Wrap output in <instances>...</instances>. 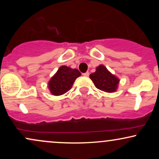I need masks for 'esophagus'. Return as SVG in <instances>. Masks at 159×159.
Instances as JSON below:
<instances>
[{
    "instance_id": "esophagus-1",
    "label": "esophagus",
    "mask_w": 159,
    "mask_h": 159,
    "mask_svg": "<svg viewBox=\"0 0 159 159\" xmlns=\"http://www.w3.org/2000/svg\"><path fill=\"white\" fill-rule=\"evenodd\" d=\"M89 75H90V74H89V72H85V73H83V75H84V76H85V77H88Z\"/></svg>"
}]
</instances>
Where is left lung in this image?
I'll return each mask as SVG.
<instances>
[{
  "label": "left lung",
  "instance_id": "1",
  "mask_svg": "<svg viewBox=\"0 0 159 159\" xmlns=\"http://www.w3.org/2000/svg\"><path fill=\"white\" fill-rule=\"evenodd\" d=\"M90 78L96 88L107 93L115 92L120 82L119 78L111 74L104 65L98 66L96 72L90 75Z\"/></svg>",
  "mask_w": 159,
  "mask_h": 159
}]
</instances>
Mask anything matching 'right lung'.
I'll return each instance as SVG.
<instances>
[{
    "instance_id": "right-lung-1",
    "label": "right lung",
    "mask_w": 159,
    "mask_h": 159,
    "mask_svg": "<svg viewBox=\"0 0 159 159\" xmlns=\"http://www.w3.org/2000/svg\"><path fill=\"white\" fill-rule=\"evenodd\" d=\"M81 75L78 69L62 66L49 81V90L54 96L64 94L72 88L75 79Z\"/></svg>"
}]
</instances>
